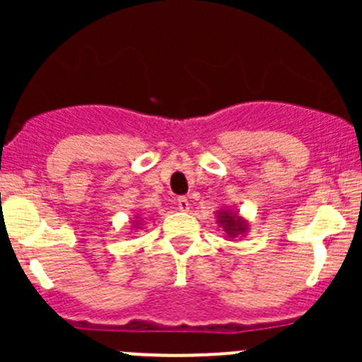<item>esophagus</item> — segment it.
Instances as JSON below:
<instances>
[{
  "instance_id": "34e87169",
  "label": "esophagus",
  "mask_w": 362,
  "mask_h": 362,
  "mask_svg": "<svg viewBox=\"0 0 362 362\" xmlns=\"http://www.w3.org/2000/svg\"><path fill=\"white\" fill-rule=\"evenodd\" d=\"M177 204H178V210H180V211H187L189 210V199L185 198V196H180V198L177 199Z\"/></svg>"
}]
</instances>
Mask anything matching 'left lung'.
Wrapping results in <instances>:
<instances>
[{"mask_svg": "<svg viewBox=\"0 0 362 362\" xmlns=\"http://www.w3.org/2000/svg\"><path fill=\"white\" fill-rule=\"evenodd\" d=\"M215 217H217V224L218 228H222V231L226 233V238L233 240V238H242L249 233V221L245 217L240 215L238 210L235 208H221L218 211H215Z\"/></svg>", "mask_w": 362, "mask_h": 362, "instance_id": "8db88e82", "label": "left lung"}]
</instances>
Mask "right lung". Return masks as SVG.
Returning <instances> with one entry per match:
<instances>
[{"label":"right lung","mask_w":362,"mask_h":362,"mask_svg":"<svg viewBox=\"0 0 362 362\" xmlns=\"http://www.w3.org/2000/svg\"><path fill=\"white\" fill-rule=\"evenodd\" d=\"M141 226V218L138 215H134V221H133V229H140Z\"/></svg>","instance_id":"1"}]
</instances>
